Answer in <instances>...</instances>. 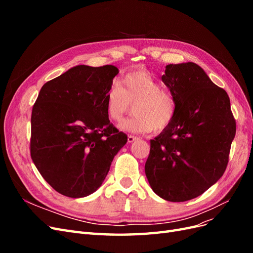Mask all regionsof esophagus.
I'll list each match as a JSON object with an SVG mask.
<instances>
[{
	"label": "esophagus",
	"instance_id": "esophagus-1",
	"mask_svg": "<svg viewBox=\"0 0 253 253\" xmlns=\"http://www.w3.org/2000/svg\"><path fill=\"white\" fill-rule=\"evenodd\" d=\"M138 138H137L136 136H133V135H128L127 136V142L128 143H132V142H134L135 140H137Z\"/></svg>",
	"mask_w": 253,
	"mask_h": 253
}]
</instances>
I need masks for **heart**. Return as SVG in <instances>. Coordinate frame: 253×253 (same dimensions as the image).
<instances>
[{
	"mask_svg": "<svg viewBox=\"0 0 253 253\" xmlns=\"http://www.w3.org/2000/svg\"><path fill=\"white\" fill-rule=\"evenodd\" d=\"M157 79L148 71L127 73L121 79V85L114 82L105 96L106 114L111 120L120 121L135 103V115L118 126L121 131L148 133L153 128L163 131L176 114L175 99L169 91L160 88Z\"/></svg>",
	"mask_w": 253,
	"mask_h": 253,
	"instance_id": "heart-1",
	"label": "heart"
}]
</instances>
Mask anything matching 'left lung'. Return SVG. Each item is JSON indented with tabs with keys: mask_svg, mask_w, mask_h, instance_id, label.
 Wrapping results in <instances>:
<instances>
[{
	"mask_svg": "<svg viewBox=\"0 0 253 253\" xmlns=\"http://www.w3.org/2000/svg\"><path fill=\"white\" fill-rule=\"evenodd\" d=\"M176 102L171 124L151 140L144 166L152 190L169 202L200 196L223 176L236 125L226 90L193 62L166 66Z\"/></svg>",
	"mask_w": 253,
	"mask_h": 253,
	"instance_id": "left-lung-1",
	"label": "left lung"
}]
</instances>
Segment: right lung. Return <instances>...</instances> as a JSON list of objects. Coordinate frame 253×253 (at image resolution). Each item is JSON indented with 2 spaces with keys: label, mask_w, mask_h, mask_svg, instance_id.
Masks as SVG:
<instances>
[{
  "label": "right lung",
  "mask_w": 253,
  "mask_h": 253,
  "mask_svg": "<svg viewBox=\"0 0 253 253\" xmlns=\"http://www.w3.org/2000/svg\"><path fill=\"white\" fill-rule=\"evenodd\" d=\"M114 65H77L42 86L32 113L30 156L60 194L85 197L102 185L127 136L112 124L105 96Z\"/></svg>",
  "instance_id": "add662e5"
}]
</instances>
